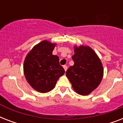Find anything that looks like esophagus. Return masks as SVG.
<instances>
[{"mask_svg":"<svg viewBox=\"0 0 123 123\" xmlns=\"http://www.w3.org/2000/svg\"><path fill=\"white\" fill-rule=\"evenodd\" d=\"M63 68H64V71H66V70H67V69H68V66H66V65L63 66Z\"/></svg>","mask_w":123,"mask_h":123,"instance_id":"34e87169","label":"esophagus"}]
</instances>
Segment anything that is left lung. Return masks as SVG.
<instances>
[{
  "label": "left lung",
  "instance_id": "8db88e82",
  "mask_svg": "<svg viewBox=\"0 0 123 123\" xmlns=\"http://www.w3.org/2000/svg\"><path fill=\"white\" fill-rule=\"evenodd\" d=\"M72 56L74 65L67 69L66 75L77 93L89 94L101 83L103 68L101 60L90 46H74Z\"/></svg>",
  "mask_w": 123,
  "mask_h": 123
}]
</instances>
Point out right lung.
<instances>
[{"mask_svg": "<svg viewBox=\"0 0 123 123\" xmlns=\"http://www.w3.org/2000/svg\"><path fill=\"white\" fill-rule=\"evenodd\" d=\"M56 44L43 40L32 48L24 61L26 80L34 89L41 93L52 91L65 72L59 64V57L52 54Z\"/></svg>", "mask_w": 123, "mask_h": 123, "instance_id": "right-lung-1", "label": "right lung"}]
</instances>
